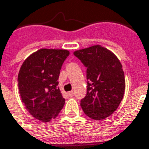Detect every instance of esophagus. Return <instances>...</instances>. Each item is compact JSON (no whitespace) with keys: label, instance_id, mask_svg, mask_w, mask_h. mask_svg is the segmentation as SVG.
Listing matches in <instances>:
<instances>
[{"label":"esophagus","instance_id":"1","mask_svg":"<svg viewBox=\"0 0 149 149\" xmlns=\"http://www.w3.org/2000/svg\"><path fill=\"white\" fill-rule=\"evenodd\" d=\"M68 95H69L70 97L74 96V92H73V91H69V92H68Z\"/></svg>","mask_w":149,"mask_h":149}]
</instances>
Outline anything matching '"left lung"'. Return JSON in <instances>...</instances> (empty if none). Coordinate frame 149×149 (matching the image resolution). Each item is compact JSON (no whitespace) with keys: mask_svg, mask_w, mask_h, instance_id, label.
Segmentation results:
<instances>
[{"mask_svg":"<svg viewBox=\"0 0 149 149\" xmlns=\"http://www.w3.org/2000/svg\"><path fill=\"white\" fill-rule=\"evenodd\" d=\"M74 54L86 67V95L81 100V107L91 119L103 120L123 100L125 79L122 65L113 53L99 45L76 50Z\"/></svg>","mask_w":149,"mask_h":149,"instance_id":"left-lung-1","label":"left lung"}]
</instances>
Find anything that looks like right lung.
Instances as JSON below:
<instances>
[{
  "label": "right lung",
  "mask_w": 149,
  "mask_h": 149,
  "mask_svg": "<svg viewBox=\"0 0 149 149\" xmlns=\"http://www.w3.org/2000/svg\"><path fill=\"white\" fill-rule=\"evenodd\" d=\"M69 54L66 49H41L29 55L19 70L17 82L22 103L42 122L56 118L64 106L65 99L58 87V79Z\"/></svg>",
  "instance_id": "obj_1"
}]
</instances>
